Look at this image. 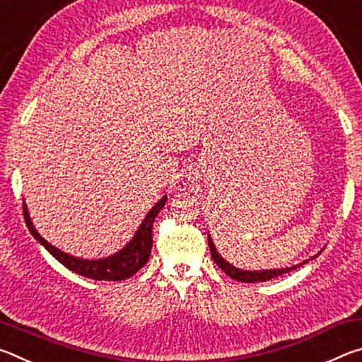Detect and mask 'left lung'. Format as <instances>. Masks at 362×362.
<instances>
[{
  "mask_svg": "<svg viewBox=\"0 0 362 362\" xmlns=\"http://www.w3.org/2000/svg\"><path fill=\"white\" fill-rule=\"evenodd\" d=\"M207 243H209V249H211V254H212V260L217 263L218 268H222L223 272L228 274L230 278L236 279V281H241V283H265V281H269L276 276H281V274L284 273H289L292 269H296L298 267H302L303 263H306L308 260H303L302 263H297V265H292V267H286V268H273V269H243V268H236L235 265H231V263L226 262L222 255L217 252V247L214 246V241L211 235H207ZM321 252H317L320 255ZM315 255V257H317ZM315 257H311V259H315Z\"/></svg>",
  "mask_w": 362,
  "mask_h": 362,
  "instance_id": "1",
  "label": "left lung"
}]
</instances>
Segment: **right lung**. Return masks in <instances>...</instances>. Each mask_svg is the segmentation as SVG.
<instances>
[{
    "label": "right lung",
    "instance_id": "add662e5",
    "mask_svg": "<svg viewBox=\"0 0 362 362\" xmlns=\"http://www.w3.org/2000/svg\"><path fill=\"white\" fill-rule=\"evenodd\" d=\"M168 196H163L158 203L151 207L146 214L142 223L136 231V235L132 236V240L126 244L124 247L113 255L103 257V259H81V257H75L64 252L59 247L52 246L51 243H47L45 238H42L36 228L33 226L32 218H30V214L27 209V204L23 203V217H25V222L30 233H32L33 238L38 241L41 246H45L49 254L56 257L65 268L71 269L81 276L97 279V281H122L131 278L132 274H136L140 268H142L146 262L150 259L151 246H153V236H151V228L153 222H155V217L158 212L163 209L164 204H166Z\"/></svg>",
    "mask_w": 362,
    "mask_h": 362
}]
</instances>
